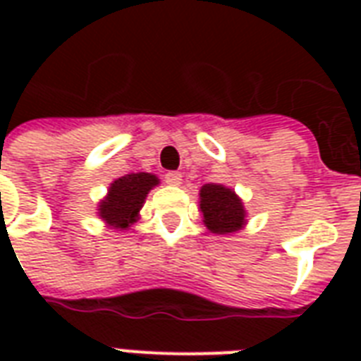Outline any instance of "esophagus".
I'll use <instances>...</instances> for the list:
<instances>
[{
	"mask_svg": "<svg viewBox=\"0 0 361 361\" xmlns=\"http://www.w3.org/2000/svg\"><path fill=\"white\" fill-rule=\"evenodd\" d=\"M164 181L169 183V185H180L181 183V174L180 172H166L164 174Z\"/></svg>",
	"mask_w": 361,
	"mask_h": 361,
	"instance_id": "esophagus-1",
	"label": "esophagus"
}]
</instances>
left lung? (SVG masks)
I'll return each instance as SVG.
<instances>
[{"instance_id":"obj_1","label":"left lung","mask_w":361,"mask_h":361,"mask_svg":"<svg viewBox=\"0 0 361 361\" xmlns=\"http://www.w3.org/2000/svg\"><path fill=\"white\" fill-rule=\"evenodd\" d=\"M198 209L202 214V223L212 234L231 236L245 228L247 212L243 200L234 189L223 183H206L198 192Z\"/></svg>"}]
</instances>
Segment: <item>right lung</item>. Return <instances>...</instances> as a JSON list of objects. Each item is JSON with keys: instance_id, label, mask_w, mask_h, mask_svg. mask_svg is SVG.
I'll return each mask as SVG.
<instances>
[{"instance_id": "obj_1", "label": "right lung", "mask_w": 361, "mask_h": 361, "mask_svg": "<svg viewBox=\"0 0 361 361\" xmlns=\"http://www.w3.org/2000/svg\"><path fill=\"white\" fill-rule=\"evenodd\" d=\"M161 181L149 172H133L114 180L109 185L106 197L97 204L99 219L114 231H127L140 217L147 192Z\"/></svg>"}]
</instances>
